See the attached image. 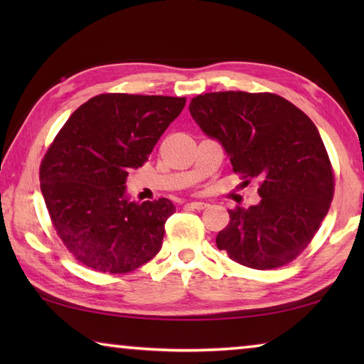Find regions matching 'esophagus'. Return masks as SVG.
<instances>
[{"label": "esophagus", "instance_id": "obj_1", "mask_svg": "<svg viewBox=\"0 0 364 364\" xmlns=\"http://www.w3.org/2000/svg\"><path fill=\"white\" fill-rule=\"evenodd\" d=\"M191 208H196V210H204V208L208 207L207 202H189L188 204Z\"/></svg>", "mask_w": 364, "mask_h": 364}]
</instances>
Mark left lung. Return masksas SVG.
<instances>
[{"label":"left lung","mask_w":364,"mask_h":364,"mask_svg":"<svg viewBox=\"0 0 364 364\" xmlns=\"http://www.w3.org/2000/svg\"><path fill=\"white\" fill-rule=\"evenodd\" d=\"M189 112L221 144L236 173L262 181L260 202L230 210L217 247L255 269L292 262L315 236L334 194V175L315 123L271 93L200 95Z\"/></svg>","instance_id":"obj_1"}]
</instances>
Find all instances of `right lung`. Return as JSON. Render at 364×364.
<instances>
[{
	"label": "right lung",
	"mask_w": 364,
	"mask_h": 364,
	"mask_svg": "<svg viewBox=\"0 0 364 364\" xmlns=\"http://www.w3.org/2000/svg\"><path fill=\"white\" fill-rule=\"evenodd\" d=\"M184 104L186 97L100 95L60 128L41 162V194L59 237L85 267L128 273L162 247L173 202H133L125 183Z\"/></svg>",
	"instance_id": "add662e5"
}]
</instances>
